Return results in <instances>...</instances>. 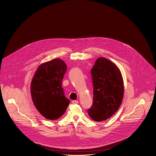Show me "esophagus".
Returning <instances> with one entry per match:
<instances>
[{
  "label": "esophagus",
  "instance_id": "34e87169",
  "mask_svg": "<svg viewBox=\"0 0 156 156\" xmlns=\"http://www.w3.org/2000/svg\"><path fill=\"white\" fill-rule=\"evenodd\" d=\"M72 103L73 104H78L79 101L77 100H73Z\"/></svg>",
  "mask_w": 156,
  "mask_h": 156
}]
</instances>
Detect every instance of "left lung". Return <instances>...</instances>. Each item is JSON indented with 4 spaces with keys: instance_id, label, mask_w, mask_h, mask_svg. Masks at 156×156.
<instances>
[{
    "instance_id": "obj_1",
    "label": "left lung",
    "mask_w": 156,
    "mask_h": 156,
    "mask_svg": "<svg viewBox=\"0 0 156 156\" xmlns=\"http://www.w3.org/2000/svg\"><path fill=\"white\" fill-rule=\"evenodd\" d=\"M94 86L93 104L88 110L92 119L105 121L118 110L124 94L123 80L116 65L99 57L91 69Z\"/></svg>"
}]
</instances>
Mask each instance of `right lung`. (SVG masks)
I'll list each match as a JSON object with an SVG mask.
<instances>
[{"mask_svg": "<svg viewBox=\"0 0 156 156\" xmlns=\"http://www.w3.org/2000/svg\"><path fill=\"white\" fill-rule=\"evenodd\" d=\"M66 69V65L61 59L47 61L38 66L31 82L33 102L38 112L47 119L53 121L60 118L70 103L62 87Z\"/></svg>", "mask_w": 156, "mask_h": 156, "instance_id": "right-lung-1", "label": "right lung"}]
</instances>
